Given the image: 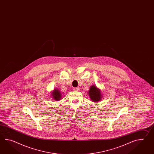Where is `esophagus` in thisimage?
Wrapping results in <instances>:
<instances>
[{
    "mask_svg": "<svg viewBox=\"0 0 154 154\" xmlns=\"http://www.w3.org/2000/svg\"><path fill=\"white\" fill-rule=\"evenodd\" d=\"M79 90V87H75V88H73V91H78Z\"/></svg>",
    "mask_w": 154,
    "mask_h": 154,
    "instance_id": "34e87169",
    "label": "esophagus"
}]
</instances>
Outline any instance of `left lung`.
<instances>
[{
  "mask_svg": "<svg viewBox=\"0 0 154 154\" xmlns=\"http://www.w3.org/2000/svg\"><path fill=\"white\" fill-rule=\"evenodd\" d=\"M88 95L92 101L98 102L102 98L101 92L96 86H91L88 91Z\"/></svg>",
  "mask_w": 154,
  "mask_h": 154,
  "instance_id": "obj_1",
  "label": "left lung"
}]
</instances>
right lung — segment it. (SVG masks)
I'll list each match as a JSON object with an SVG mask.
<instances>
[{
  "label": "right lung",
  "mask_w": 154,
  "mask_h": 154,
  "mask_svg": "<svg viewBox=\"0 0 154 154\" xmlns=\"http://www.w3.org/2000/svg\"><path fill=\"white\" fill-rule=\"evenodd\" d=\"M52 96L54 100L56 101H59L60 100L62 95L60 93V91L58 90V89H54V90L52 92Z\"/></svg>",
  "instance_id": "obj_1"
}]
</instances>
